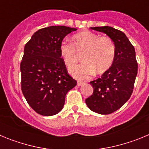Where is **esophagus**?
<instances>
[{
    "label": "esophagus",
    "mask_w": 149,
    "mask_h": 149,
    "mask_svg": "<svg viewBox=\"0 0 149 149\" xmlns=\"http://www.w3.org/2000/svg\"><path fill=\"white\" fill-rule=\"evenodd\" d=\"M84 84V82H82V81H77V85L78 86H81V85H82V84Z\"/></svg>",
    "instance_id": "34e87169"
}]
</instances>
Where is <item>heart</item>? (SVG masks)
<instances>
[{
	"instance_id": "obj_1",
	"label": "heart",
	"mask_w": 149,
	"mask_h": 149,
	"mask_svg": "<svg viewBox=\"0 0 149 149\" xmlns=\"http://www.w3.org/2000/svg\"><path fill=\"white\" fill-rule=\"evenodd\" d=\"M72 43L63 41L60 43V54L68 68L75 65L82 54L84 63L70 69V73L78 79L88 78L95 72L102 74L113 63L116 56V45L113 40L107 36H100L90 31H83L74 35Z\"/></svg>"
}]
</instances>
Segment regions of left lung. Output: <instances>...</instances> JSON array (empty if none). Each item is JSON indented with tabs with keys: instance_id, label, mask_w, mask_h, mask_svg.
<instances>
[{
	"instance_id": "1",
	"label": "left lung",
	"mask_w": 149,
	"mask_h": 149,
	"mask_svg": "<svg viewBox=\"0 0 149 149\" xmlns=\"http://www.w3.org/2000/svg\"><path fill=\"white\" fill-rule=\"evenodd\" d=\"M106 33L113 40L116 56L113 65L101 77L91 81L93 93L86 99L91 110L107 115L119 110L133 93L138 64L134 47L123 32L113 27H91Z\"/></svg>"
}]
</instances>
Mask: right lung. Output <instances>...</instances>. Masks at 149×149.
<instances>
[{"mask_svg":"<svg viewBox=\"0 0 149 149\" xmlns=\"http://www.w3.org/2000/svg\"><path fill=\"white\" fill-rule=\"evenodd\" d=\"M76 30L65 26L42 28L24 46L20 65L22 90L28 104L40 115L58 113L66 93L77 84L60 54L63 38Z\"/></svg>","mask_w":149,"mask_h":149,"instance_id":"right-lung-1","label":"right lung"}]
</instances>
